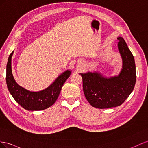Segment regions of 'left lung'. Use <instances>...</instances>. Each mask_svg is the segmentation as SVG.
<instances>
[{
  "label": "left lung",
  "instance_id": "1",
  "mask_svg": "<svg viewBox=\"0 0 148 148\" xmlns=\"http://www.w3.org/2000/svg\"><path fill=\"white\" fill-rule=\"evenodd\" d=\"M117 47L122 58V69L117 75L106 77L99 72L80 73L83 91L92 106L106 109L119 106L130 95L136 84L133 55L122 37H117Z\"/></svg>",
  "mask_w": 148,
  "mask_h": 148
}]
</instances>
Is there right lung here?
Listing matches in <instances>:
<instances>
[{
	"label": "right lung",
	"mask_w": 148,
	"mask_h": 148,
	"mask_svg": "<svg viewBox=\"0 0 148 148\" xmlns=\"http://www.w3.org/2000/svg\"><path fill=\"white\" fill-rule=\"evenodd\" d=\"M9 55L6 67V83L7 89L18 104L28 111H40L51 107L58 99L63 84L71 74V70H66L56 79L47 88L34 92L18 85L14 79L12 72V57Z\"/></svg>",
	"instance_id": "1"
}]
</instances>
